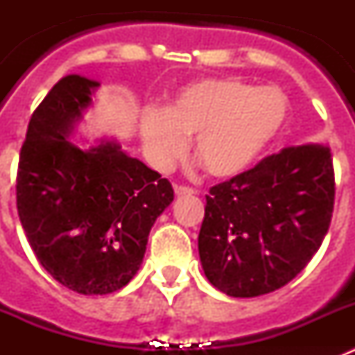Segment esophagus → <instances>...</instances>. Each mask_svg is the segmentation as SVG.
Listing matches in <instances>:
<instances>
[{
    "instance_id": "esophagus-1",
    "label": "esophagus",
    "mask_w": 355,
    "mask_h": 355,
    "mask_svg": "<svg viewBox=\"0 0 355 355\" xmlns=\"http://www.w3.org/2000/svg\"><path fill=\"white\" fill-rule=\"evenodd\" d=\"M174 192H175V196H192V193H196V190H193V188H190V187H175L174 188Z\"/></svg>"
}]
</instances>
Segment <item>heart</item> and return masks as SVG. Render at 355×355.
<instances>
[{"instance_id":"obj_1","label":"heart","mask_w":355,"mask_h":355,"mask_svg":"<svg viewBox=\"0 0 355 355\" xmlns=\"http://www.w3.org/2000/svg\"><path fill=\"white\" fill-rule=\"evenodd\" d=\"M288 117L284 94L272 87L256 89L233 78L188 85L167 110H149L142 119V142L150 163L167 171L187 153L208 174L231 178L249 168L283 130Z\"/></svg>"}]
</instances>
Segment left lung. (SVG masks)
Wrapping results in <instances>:
<instances>
[{"label": "left lung", "mask_w": 355, "mask_h": 355, "mask_svg": "<svg viewBox=\"0 0 355 355\" xmlns=\"http://www.w3.org/2000/svg\"><path fill=\"white\" fill-rule=\"evenodd\" d=\"M331 149L284 147L209 188L199 256L209 283L229 297H259L306 268L334 209Z\"/></svg>", "instance_id": "8db88e82"}]
</instances>
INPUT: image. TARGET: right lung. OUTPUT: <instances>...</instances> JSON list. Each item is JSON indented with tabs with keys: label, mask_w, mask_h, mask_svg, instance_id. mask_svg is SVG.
<instances>
[{
	"label": "right lung",
	"mask_w": 355,
	"mask_h": 355,
	"mask_svg": "<svg viewBox=\"0 0 355 355\" xmlns=\"http://www.w3.org/2000/svg\"><path fill=\"white\" fill-rule=\"evenodd\" d=\"M99 83L78 74L49 90L28 124L17 168V213L40 265L83 295L114 293L142 265L147 236L174 200L168 180L115 142H71Z\"/></svg>",
	"instance_id": "right-lung-1"
}]
</instances>
